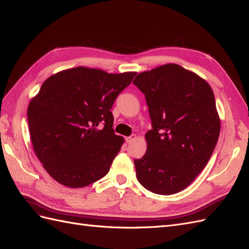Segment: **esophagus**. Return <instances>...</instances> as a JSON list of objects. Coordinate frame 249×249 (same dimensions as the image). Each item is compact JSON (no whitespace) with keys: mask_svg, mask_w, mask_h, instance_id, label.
I'll use <instances>...</instances> for the list:
<instances>
[{"mask_svg":"<svg viewBox=\"0 0 249 249\" xmlns=\"http://www.w3.org/2000/svg\"><path fill=\"white\" fill-rule=\"evenodd\" d=\"M135 139H136V135H132V136H129V137H125V141L127 143H131L132 141H134Z\"/></svg>","mask_w":249,"mask_h":249,"instance_id":"esophagus-1","label":"esophagus"}]
</instances>
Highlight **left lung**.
Segmentation results:
<instances>
[{
    "label": "left lung",
    "mask_w": 249,
    "mask_h": 249,
    "mask_svg": "<svg viewBox=\"0 0 249 249\" xmlns=\"http://www.w3.org/2000/svg\"><path fill=\"white\" fill-rule=\"evenodd\" d=\"M153 129L146 153L134 160L139 183L170 195L184 190L209 162L220 133L213 90L198 74L175 63L138 73Z\"/></svg>",
    "instance_id": "left-lung-1"
}]
</instances>
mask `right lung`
<instances>
[{
	"label": "right lung",
	"instance_id": "1",
	"mask_svg": "<svg viewBox=\"0 0 249 249\" xmlns=\"http://www.w3.org/2000/svg\"><path fill=\"white\" fill-rule=\"evenodd\" d=\"M136 72L108 73L78 66L43 82L28 107L34 152L56 182L82 188L104 178L124 139L110 111Z\"/></svg>",
	"mask_w": 249,
	"mask_h": 249
}]
</instances>
